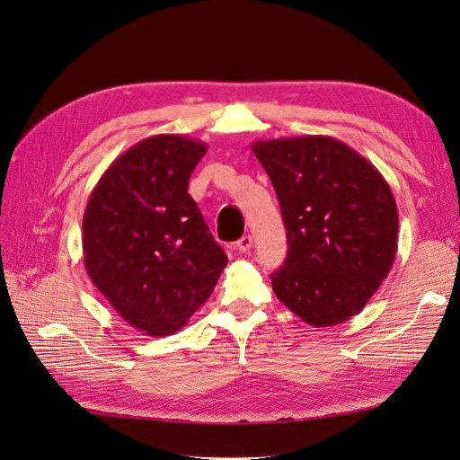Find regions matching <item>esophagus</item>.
Returning <instances> with one entry per match:
<instances>
[{"mask_svg":"<svg viewBox=\"0 0 460 460\" xmlns=\"http://www.w3.org/2000/svg\"><path fill=\"white\" fill-rule=\"evenodd\" d=\"M252 244H253L252 234H244L241 241H236V250L243 252V253H246V252H250V250H252Z\"/></svg>","mask_w":460,"mask_h":460,"instance_id":"esophagus-1","label":"esophagus"}]
</instances>
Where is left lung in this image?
<instances>
[{"mask_svg": "<svg viewBox=\"0 0 460 460\" xmlns=\"http://www.w3.org/2000/svg\"><path fill=\"white\" fill-rule=\"evenodd\" d=\"M277 191L288 256L270 275L277 297L314 328L358 314L398 250L393 191L360 153L330 136L252 144Z\"/></svg>", "mask_w": 460, "mask_h": 460, "instance_id": "1", "label": "left lung"}]
</instances>
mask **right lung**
Here are the masks:
<instances>
[{"label":"right lung","instance_id":"obj_1","mask_svg":"<svg viewBox=\"0 0 460 460\" xmlns=\"http://www.w3.org/2000/svg\"><path fill=\"white\" fill-rule=\"evenodd\" d=\"M207 149L180 134L149 136L108 166L84 208L83 261L93 284L153 337L181 330L227 265L187 193Z\"/></svg>","mask_w":460,"mask_h":460}]
</instances>
